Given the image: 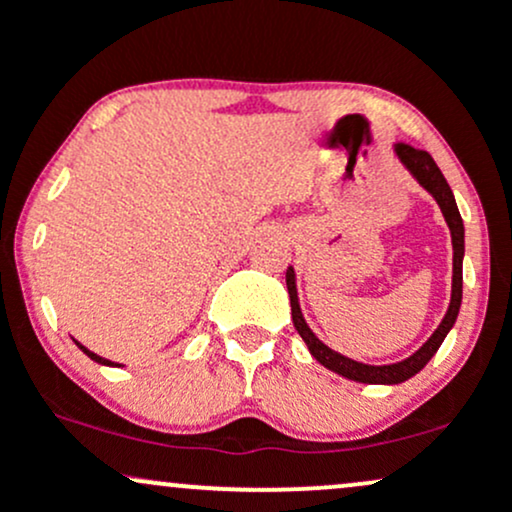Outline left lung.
<instances>
[{"mask_svg":"<svg viewBox=\"0 0 512 512\" xmlns=\"http://www.w3.org/2000/svg\"><path fill=\"white\" fill-rule=\"evenodd\" d=\"M397 156L402 158L404 166H407L411 173H414V178L419 180L421 185H424L433 197H436V202L440 204V211H443L445 221H448L450 233H452V250H455V255H452V298H450L448 313H445L438 330L433 332V337L428 339V342L421 346V349L416 351L414 356H409L407 361L392 363V366H366V363L351 361V358L337 354V351H332L330 346L322 344L320 339H317L315 334L310 332V327L305 325V320L301 315V308H298L296 279H293V269L289 267V272H286V286H289L293 327H296L298 334H301L303 342L308 344L310 354H313L325 368H330V370H334V373L344 375V378H349V380H356V383L397 385V383H404V380H409L411 375L419 373V370L424 368L426 363L433 358V354H436V351L440 349V344H443L445 334L450 332V327L455 325L457 313H460V303H462L464 226H462V216H460V211H457L455 197H452L448 180L443 178V173H440L436 161H433L431 154H428V151H424V149H414L411 144L399 142L397 144Z\"/></svg>","mask_w":512,"mask_h":512,"instance_id":"obj_1","label":"left lung"}]
</instances>
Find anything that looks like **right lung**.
Masks as SVG:
<instances>
[{
  "instance_id": "add662e5",
  "label": "right lung",
  "mask_w": 512,
  "mask_h": 512,
  "mask_svg": "<svg viewBox=\"0 0 512 512\" xmlns=\"http://www.w3.org/2000/svg\"><path fill=\"white\" fill-rule=\"evenodd\" d=\"M76 346H79V349H81V351H84V354H86L88 358H93V361H96V363H103V366H115V363H113V361H108V358H101V356H98V354H93V351H88V349H86V346H81L79 342H76Z\"/></svg>"
}]
</instances>
